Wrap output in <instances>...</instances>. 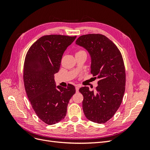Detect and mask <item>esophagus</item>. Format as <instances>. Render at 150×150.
<instances>
[{"label":"esophagus","instance_id":"34e87169","mask_svg":"<svg viewBox=\"0 0 150 150\" xmlns=\"http://www.w3.org/2000/svg\"><path fill=\"white\" fill-rule=\"evenodd\" d=\"M79 88H80V86L79 85H76V91L78 93L79 91Z\"/></svg>","mask_w":150,"mask_h":150}]
</instances>
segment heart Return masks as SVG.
<instances>
[{
  "label": "heart",
  "instance_id": "heart-1",
  "mask_svg": "<svg viewBox=\"0 0 150 150\" xmlns=\"http://www.w3.org/2000/svg\"><path fill=\"white\" fill-rule=\"evenodd\" d=\"M81 51H83V50H80V51H79L78 52H81Z\"/></svg>",
  "mask_w": 150,
  "mask_h": 150
}]
</instances>
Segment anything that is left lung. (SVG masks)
I'll list each match as a JSON object with an SVG mask.
<instances>
[{
	"instance_id": "8db88e82",
	"label": "left lung",
	"mask_w": 150,
	"mask_h": 150,
	"mask_svg": "<svg viewBox=\"0 0 150 150\" xmlns=\"http://www.w3.org/2000/svg\"><path fill=\"white\" fill-rule=\"evenodd\" d=\"M76 44L89 52L91 73L99 79L96 93L86 86L79 90L84 98V113L89 120L104 123L118 110L125 94L126 72L122 54L110 39L100 34L81 35Z\"/></svg>"
}]
</instances>
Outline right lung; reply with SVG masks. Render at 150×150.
I'll return each instance as SVG.
<instances>
[{
    "instance_id": "obj_1",
    "label": "right lung",
    "mask_w": 150,
    "mask_h": 150,
    "mask_svg": "<svg viewBox=\"0 0 150 150\" xmlns=\"http://www.w3.org/2000/svg\"><path fill=\"white\" fill-rule=\"evenodd\" d=\"M76 36L52 34L40 38L29 49L24 64V84L35 114L51 125L64 118L71 98L76 93L71 84L56 86L54 74L59 70L66 48Z\"/></svg>"
}]
</instances>
